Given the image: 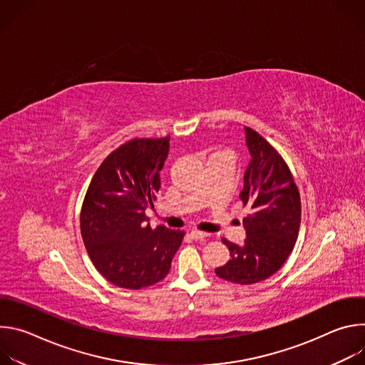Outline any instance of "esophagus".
<instances>
[{
    "label": "esophagus",
    "mask_w": 365,
    "mask_h": 365,
    "mask_svg": "<svg viewBox=\"0 0 365 365\" xmlns=\"http://www.w3.org/2000/svg\"><path fill=\"white\" fill-rule=\"evenodd\" d=\"M206 237H207L206 232H202V231H197V230H192V231H190V238L195 240V241L203 240V238H206Z\"/></svg>",
    "instance_id": "obj_1"
}]
</instances>
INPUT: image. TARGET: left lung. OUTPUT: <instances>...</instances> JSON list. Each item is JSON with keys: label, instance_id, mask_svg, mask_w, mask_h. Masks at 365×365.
Returning <instances> with one entry per match:
<instances>
[{"label": "left lung", "instance_id": "obj_1", "mask_svg": "<svg viewBox=\"0 0 365 365\" xmlns=\"http://www.w3.org/2000/svg\"><path fill=\"white\" fill-rule=\"evenodd\" d=\"M251 159L244 173L240 199L250 207L242 220L247 238L237 245L222 238L230 262L218 277L252 284L273 276L292 252L300 227V195L293 176L277 150L257 131L244 127Z\"/></svg>", "mask_w": 365, "mask_h": 365}]
</instances>
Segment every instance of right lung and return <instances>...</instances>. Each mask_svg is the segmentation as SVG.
<instances>
[{"label":"right lung","mask_w":365,"mask_h":365,"mask_svg":"<svg viewBox=\"0 0 365 365\" xmlns=\"http://www.w3.org/2000/svg\"><path fill=\"white\" fill-rule=\"evenodd\" d=\"M170 137L135 138L101 163L86 190L81 234L95 269L124 289L163 280L185 232L151 228L145 210L154 207Z\"/></svg>","instance_id":"1"}]
</instances>
